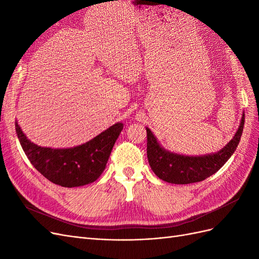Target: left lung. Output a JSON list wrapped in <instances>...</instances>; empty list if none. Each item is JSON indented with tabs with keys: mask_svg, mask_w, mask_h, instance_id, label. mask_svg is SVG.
<instances>
[{
	"mask_svg": "<svg viewBox=\"0 0 259 259\" xmlns=\"http://www.w3.org/2000/svg\"><path fill=\"white\" fill-rule=\"evenodd\" d=\"M245 115L234 138L215 154L204 156H184L165 151L157 143L151 130L147 128V154L150 166L162 181L170 184H191L204 181L220 169L234 153L241 140Z\"/></svg>",
	"mask_w": 259,
	"mask_h": 259,
	"instance_id": "left-lung-1",
	"label": "left lung"
}]
</instances>
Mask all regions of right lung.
<instances>
[{
    "instance_id": "obj_1",
    "label": "right lung",
    "mask_w": 259,
    "mask_h": 259,
    "mask_svg": "<svg viewBox=\"0 0 259 259\" xmlns=\"http://www.w3.org/2000/svg\"><path fill=\"white\" fill-rule=\"evenodd\" d=\"M15 128L25 154L39 173L62 187H78L102 175L123 124L111 125L93 140L71 149L38 147L26 138L17 122Z\"/></svg>"
}]
</instances>
